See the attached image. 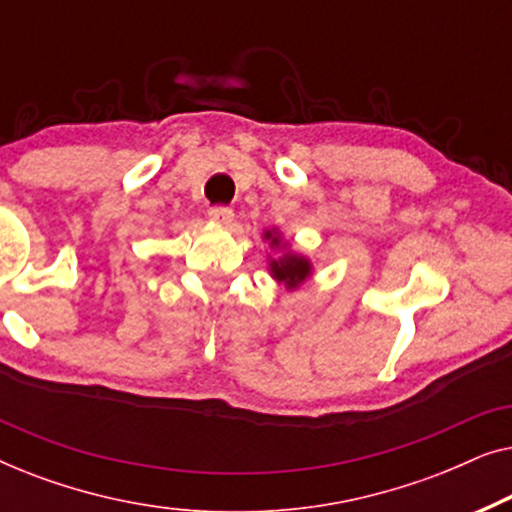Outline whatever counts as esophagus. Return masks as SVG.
<instances>
[{
	"label": "esophagus",
	"instance_id": "34e87169",
	"mask_svg": "<svg viewBox=\"0 0 512 512\" xmlns=\"http://www.w3.org/2000/svg\"><path fill=\"white\" fill-rule=\"evenodd\" d=\"M233 209L226 207V205H214L209 207V219L216 221V223H223V226H228L230 221H233Z\"/></svg>",
	"mask_w": 512,
	"mask_h": 512
}]
</instances>
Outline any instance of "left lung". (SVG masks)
<instances>
[{"instance_id":"8db88e82","label":"left lung","mask_w":512,"mask_h":512,"mask_svg":"<svg viewBox=\"0 0 512 512\" xmlns=\"http://www.w3.org/2000/svg\"><path fill=\"white\" fill-rule=\"evenodd\" d=\"M265 237H270V233ZM272 242H277V237ZM270 268H272V275H275L279 282H286L289 286H296L298 282H303V279L310 275V263L300 256H284L279 258V261H272Z\"/></svg>"}]
</instances>
